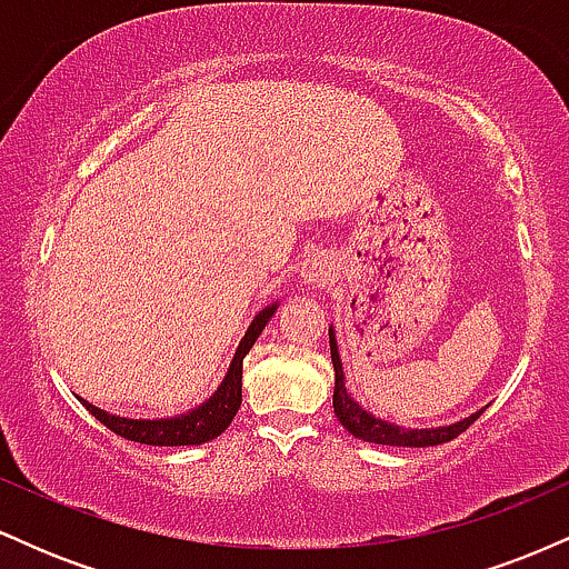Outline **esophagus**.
Segmentation results:
<instances>
[{
  "instance_id": "obj_1",
  "label": "esophagus",
  "mask_w": 569,
  "mask_h": 569,
  "mask_svg": "<svg viewBox=\"0 0 569 569\" xmlns=\"http://www.w3.org/2000/svg\"><path fill=\"white\" fill-rule=\"evenodd\" d=\"M329 280H331V262H326L323 257L305 259L302 270H299V283H302L305 289H323Z\"/></svg>"
}]
</instances>
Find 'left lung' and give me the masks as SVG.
<instances>
[{
	"instance_id": "obj_1",
	"label": "left lung",
	"mask_w": 569,
	"mask_h": 569,
	"mask_svg": "<svg viewBox=\"0 0 569 569\" xmlns=\"http://www.w3.org/2000/svg\"><path fill=\"white\" fill-rule=\"evenodd\" d=\"M329 345H331V363H335V415L339 417L345 430L356 436V439L369 441V443H388V447H436V443H447L457 439L466 428H471L481 417V411H473L471 417H462L460 422L452 426H439V428H403L396 422L380 420L371 411H367L361 403L356 401L345 388V369L342 358H339V345L335 326H329Z\"/></svg>"
}]
</instances>
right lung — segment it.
Here are the masks:
<instances>
[{
    "label": "right lung",
    "instance_id": "right-lung-1",
    "mask_svg": "<svg viewBox=\"0 0 569 569\" xmlns=\"http://www.w3.org/2000/svg\"><path fill=\"white\" fill-rule=\"evenodd\" d=\"M278 302L267 305L253 316L251 326L240 339L238 350H234L230 369H227L224 380L217 388V393L208 398L200 407L189 409L187 415L179 417H162V420H128V417L109 415V411L93 407L84 398H80L82 407L96 417L98 422H103L109 430H114L117 436L128 441L149 443V447H194V443H206L217 439L219 433H224L230 428V422L238 415L240 401H243V358L248 350L253 348L259 335L264 331L267 321L276 316Z\"/></svg>",
    "mask_w": 569,
    "mask_h": 569
}]
</instances>
